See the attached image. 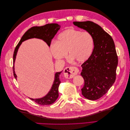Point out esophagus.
I'll return each mask as SVG.
<instances>
[{"instance_id":"1","label":"esophagus","mask_w":130,"mask_h":130,"mask_svg":"<svg viewBox=\"0 0 130 130\" xmlns=\"http://www.w3.org/2000/svg\"><path fill=\"white\" fill-rule=\"evenodd\" d=\"M78 72L79 69L76 67H68L64 69V76L66 78H72Z\"/></svg>"}]
</instances>
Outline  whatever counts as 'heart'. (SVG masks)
I'll use <instances>...</instances> for the list:
<instances>
[{"label":"heart","mask_w":130,"mask_h":130,"mask_svg":"<svg viewBox=\"0 0 130 130\" xmlns=\"http://www.w3.org/2000/svg\"><path fill=\"white\" fill-rule=\"evenodd\" d=\"M94 41L88 32L69 29L58 35L57 41L50 45V50L57 60L66 58L68 52L69 57L76 62L82 63L91 56Z\"/></svg>","instance_id":"b5f03b06"}]
</instances>
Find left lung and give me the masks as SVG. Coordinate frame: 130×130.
<instances>
[{"label":"left lung","mask_w":130,"mask_h":130,"mask_svg":"<svg viewBox=\"0 0 130 130\" xmlns=\"http://www.w3.org/2000/svg\"><path fill=\"white\" fill-rule=\"evenodd\" d=\"M73 24L87 31L94 39L92 54L81 65V75L85 81L82 94L86 99L95 100L104 96L116 81L118 58L115 42L108 33L93 22H74Z\"/></svg>","instance_id":"1"}]
</instances>
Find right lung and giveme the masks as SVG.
<instances>
[{
    "label": "right lung",
    "mask_w": 130,
    "mask_h": 130,
    "mask_svg": "<svg viewBox=\"0 0 130 130\" xmlns=\"http://www.w3.org/2000/svg\"><path fill=\"white\" fill-rule=\"evenodd\" d=\"M60 29V25H59L58 24H56V23H51V24H48L41 26H34L31 27L24 34L20 41L19 42L18 44L15 46L13 56V65L18 49L23 41L30 38H37L43 40L47 43V44L50 46L52 40L54 37L55 35L56 34ZM13 72L14 76L15 78L17 79V75L15 74L14 66H13ZM61 72H57L55 74V80L52 89L46 95L42 98H40V99H31V98H30V99L41 105H49L53 104L58 97V87L61 83L60 75Z\"/></svg>",
    "instance_id": "right-lung-1"
}]
</instances>
